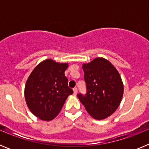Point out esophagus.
Instances as JSON below:
<instances>
[{"label":"esophagus","mask_w":149,"mask_h":149,"mask_svg":"<svg viewBox=\"0 0 149 149\" xmlns=\"http://www.w3.org/2000/svg\"><path fill=\"white\" fill-rule=\"evenodd\" d=\"M73 93H74V95H77V88H74V89H73Z\"/></svg>","instance_id":"34e87169"}]
</instances>
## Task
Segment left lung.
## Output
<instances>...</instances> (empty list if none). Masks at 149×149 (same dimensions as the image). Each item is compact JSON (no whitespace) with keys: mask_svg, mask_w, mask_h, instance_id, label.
I'll return each instance as SVG.
<instances>
[{"mask_svg":"<svg viewBox=\"0 0 149 149\" xmlns=\"http://www.w3.org/2000/svg\"><path fill=\"white\" fill-rule=\"evenodd\" d=\"M87 93L77 95L91 116L102 120L110 116L120 104L124 85L119 72L109 60L97 57L82 65Z\"/></svg>","mask_w":149,"mask_h":149,"instance_id":"8db88e82","label":"left lung"}]
</instances>
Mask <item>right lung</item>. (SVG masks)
<instances>
[{
	"mask_svg": "<svg viewBox=\"0 0 149 149\" xmlns=\"http://www.w3.org/2000/svg\"><path fill=\"white\" fill-rule=\"evenodd\" d=\"M67 63L46 59L39 63L26 81L24 97L29 110L43 121L57 116L68 95L73 90L68 86L65 71Z\"/></svg>",
	"mask_w": 149,
	"mask_h": 149,
	"instance_id": "right-lung-1",
	"label": "right lung"
}]
</instances>
